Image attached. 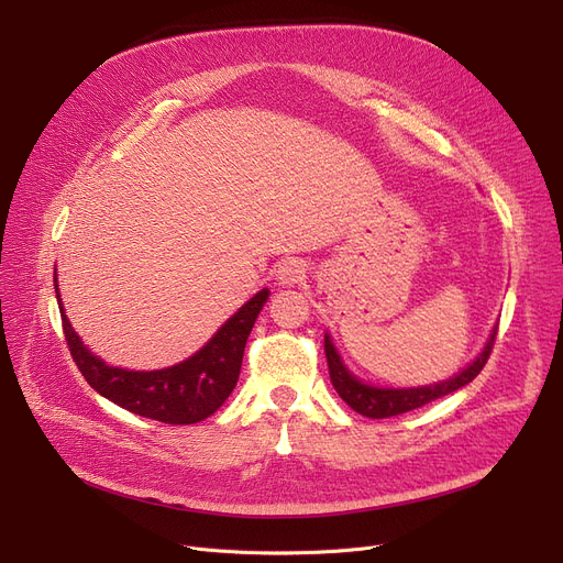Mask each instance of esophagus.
I'll use <instances>...</instances> for the list:
<instances>
[{"label": "esophagus", "instance_id": "1", "mask_svg": "<svg viewBox=\"0 0 563 563\" xmlns=\"http://www.w3.org/2000/svg\"><path fill=\"white\" fill-rule=\"evenodd\" d=\"M276 276L283 285H297L306 278V266L301 260H283Z\"/></svg>", "mask_w": 563, "mask_h": 563}]
</instances>
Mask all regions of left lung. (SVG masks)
I'll use <instances>...</instances> for the list:
<instances>
[{
    "instance_id": "obj_1",
    "label": "left lung",
    "mask_w": 563,
    "mask_h": 563,
    "mask_svg": "<svg viewBox=\"0 0 563 563\" xmlns=\"http://www.w3.org/2000/svg\"><path fill=\"white\" fill-rule=\"evenodd\" d=\"M497 338V329H493L490 340L486 342L484 351L477 356V361L472 363L470 367H465L461 374H456L450 380L435 383V386H427V388H408V390H390V388H374V386H365L356 376H351L346 372V367L342 365L335 346L331 344V338H323V351H327V363H329V374H331V383L333 388L338 390V395L353 408L356 412L372 420H383V418H393V416H401V412L416 410L424 404H431L440 397H445L450 393H456L459 388L467 386V383L475 378L484 365L490 358V351Z\"/></svg>"
}]
</instances>
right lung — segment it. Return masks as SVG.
Masks as SVG:
<instances>
[{"mask_svg":"<svg viewBox=\"0 0 563 563\" xmlns=\"http://www.w3.org/2000/svg\"><path fill=\"white\" fill-rule=\"evenodd\" d=\"M54 289H58L56 278ZM266 299H269V289L257 291L191 358L155 372H130L104 365L75 335L64 314L62 299H58V310H62L70 356L96 393L147 420L164 424H196L217 412L234 390L246 340Z\"/></svg>","mask_w":563,"mask_h":563,"instance_id":"1","label":"right lung"}]
</instances>
